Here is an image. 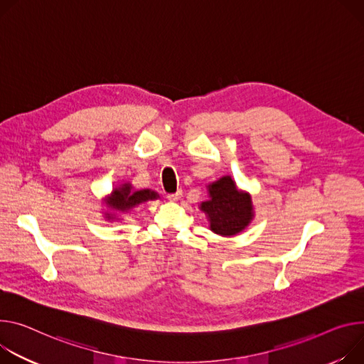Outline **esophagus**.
<instances>
[{"instance_id":"1","label":"esophagus","mask_w":364,"mask_h":364,"mask_svg":"<svg viewBox=\"0 0 364 364\" xmlns=\"http://www.w3.org/2000/svg\"><path fill=\"white\" fill-rule=\"evenodd\" d=\"M181 194H183V191L181 190H178V191H176V193H170V194H167V199L170 200V202H177L180 197H181Z\"/></svg>"}]
</instances>
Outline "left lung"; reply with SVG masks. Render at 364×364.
Here are the masks:
<instances>
[{
    "label": "left lung",
    "mask_w": 364,
    "mask_h": 364,
    "mask_svg": "<svg viewBox=\"0 0 364 364\" xmlns=\"http://www.w3.org/2000/svg\"><path fill=\"white\" fill-rule=\"evenodd\" d=\"M209 199L200 203L212 232L220 237H234L254 219L251 194L238 188L230 176H223L208 186Z\"/></svg>",
    "instance_id": "1"
}]
</instances>
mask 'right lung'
I'll return each instance as SVG.
<instances>
[{"label": "right lung", "instance_id": "obj_1", "mask_svg": "<svg viewBox=\"0 0 364 364\" xmlns=\"http://www.w3.org/2000/svg\"><path fill=\"white\" fill-rule=\"evenodd\" d=\"M159 199V194L151 188H142L136 190L129 181H124L116 187H113L112 193L103 199V205L107 208L106 212H103V216L106 220H122L123 213L130 212L136 206Z\"/></svg>", "mask_w": 364, "mask_h": 364}]
</instances>
